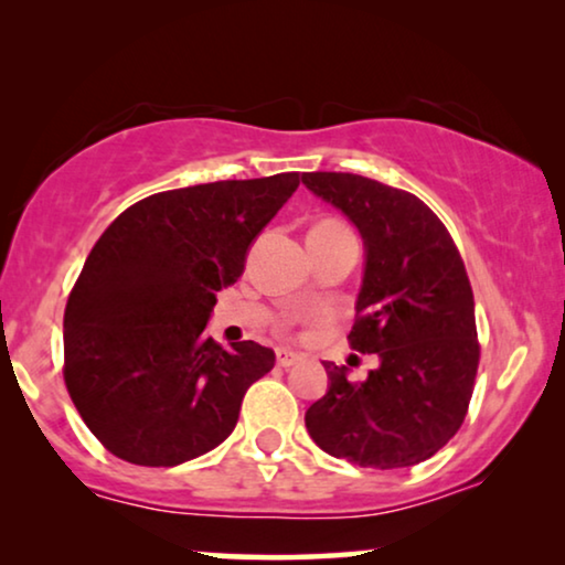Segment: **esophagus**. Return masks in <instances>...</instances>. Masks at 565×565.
<instances>
[{"instance_id":"34e87169","label":"esophagus","mask_w":565,"mask_h":565,"mask_svg":"<svg viewBox=\"0 0 565 565\" xmlns=\"http://www.w3.org/2000/svg\"><path fill=\"white\" fill-rule=\"evenodd\" d=\"M300 360V354L290 352V350H277V365L280 367H292Z\"/></svg>"}]
</instances>
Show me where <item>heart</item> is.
<instances>
[{
    "label": "heart",
    "mask_w": 565,
    "mask_h": 565,
    "mask_svg": "<svg viewBox=\"0 0 565 565\" xmlns=\"http://www.w3.org/2000/svg\"><path fill=\"white\" fill-rule=\"evenodd\" d=\"M313 228H321V231H334V228H347L344 223H339V221H321V223H316Z\"/></svg>",
    "instance_id": "1"
}]
</instances>
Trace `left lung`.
Here are the masks:
<instances>
[{
	"label": "left lung",
	"mask_w": 565,
	"mask_h": 565,
	"mask_svg": "<svg viewBox=\"0 0 565 565\" xmlns=\"http://www.w3.org/2000/svg\"><path fill=\"white\" fill-rule=\"evenodd\" d=\"M303 184L360 228L367 262L350 344L381 358L362 383L323 362L331 383L306 412L308 435L360 468L416 466L450 443L473 396L481 344L466 265L412 192L347 172H308Z\"/></svg>",
	"instance_id": "left-lung-1"
}]
</instances>
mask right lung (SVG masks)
I'll return each instance as SVG.
<instances>
[{
    "label": "right lung",
    "instance_id": "right-lung-1",
    "mask_svg": "<svg viewBox=\"0 0 565 565\" xmlns=\"http://www.w3.org/2000/svg\"><path fill=\"white\" fill-rule=\"evenodd\" d=\"M298 184V172H282L157 192L92 246L66 300L64 381L115 458L172 468L234 431L275 352L257 342L223 350L205 323Z\"/></svg>",
    "mask_w": 565,
    "mask_h": 565
}]
</instances>
